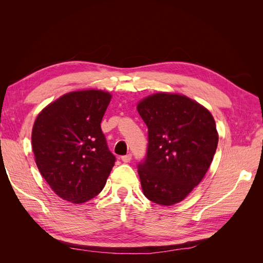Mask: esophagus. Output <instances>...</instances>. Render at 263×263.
Segmentation results:
<instances>
[{"instance_id":"esophagus-1","label":"esophagus","mask_w":263,"mask_h":263,"mask_svg":"<svg viewBox=\"0 0 263 263\" xmlns=\"http://www.w3.org/2000/svg\"><path fill=\"white\" fill-rule=\"evenodd\" d=\"M130 160H132V155H130V154H128V155H126V156H123V157H122V161H123V162H125V163H128V162H130Z\"/></svg>"}]
</instances>
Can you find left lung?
I'll return each mask as SVG.
<instances>
[{
	"instance_id": "1",
	"label": "left lung",
	"mask_w": 263,
	"mask_h": 263,
	"mask_svg": "<svg viewBox=\"0 0 263 263\" xmlns=\"http://www.w3.org/2000/svg\"><path fill=\"white\" fill-rule=\"evenodd\" d=\"M148 127L146 160L138 164L145 196L159 205L177 204L205 177L218 144L210 110L183 94L158 92L138 102Z\"/></svg>"
}]
</instances>
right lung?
Instances as JSON below:
<instances>
[{"label":"right lung","mask_w":263,"mask_h":263,"mask_svg":"<svg viewBox=\"0 0 263 263\" xmlns=\"http://www.w3.org/2000/svg\"><path fill=\"white\" fill-rule=\"evenodd\" d=\"M110 99L102 90L69 92L35 119L31 148L37 168L62 200L82 204L105 185L115 162L101 129Z\"/></svg>","instance_id":"1"}]
</instances>
